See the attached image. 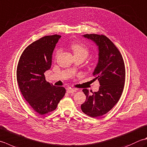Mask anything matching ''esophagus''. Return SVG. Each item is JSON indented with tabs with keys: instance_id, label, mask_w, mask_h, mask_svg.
<instances>
[{
	"instance_id": "obj_1",
	"label": "esophagus",
	"mask_w": 147,
	"mask_h": 147,
	"mask_svg": "<svg viewBox=\"0 0 147 147\" xmlns=\"http://www.w3.org/2000/svg\"><path fill=\"white\" fill-rule=\"evenodd\" d=\"M76 92V89H73V88H69L67 90V92L69 94H73Z\"/></svg>"
}]
</instances>
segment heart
<instances>
[{"label":"heart","instance_id":"obj_1","mask_svg":"<svg viewBox=\"0 0 147 147\" xmlns=\"http://www.w3.org/2000/svg\"><path fill=\"white\" fill-rule=\"evenodd\" d=\"M71 48L73 50L74 57H82L85 59L89 54V49L84 44L80 42H73L71 45ZM61 53V50L58 49L55 54V59H57Z\"/></svg>","mask_w":147,"mask_h":147}]
</instances>
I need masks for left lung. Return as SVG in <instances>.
<instances>
[{"label":"left lung","instance_id":"obj_1","mask_svg":"<svg viewBox=\"0 0 147 147\" xmlns=\"http://www.w3.org/2000/svg\"><path fill=\"white\" fill-rule=\"evenodd\" d=\"M99 48V60L93 75L99 82V91L90 94L87 89L83 92L86 100L81 105L85 114L98 117L107 113L119 101L124 87L125 69L123 57L110 39L105 35L85 34Z\"/></svg>","mask_w":147,"mask_h":147}]
</instances>
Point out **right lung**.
Returning a JSON list of instances; mask_svg holds the SVG:
<instances>
[{"label":"right lung","instance_id":"add662e5","mask_svg":"<svg viewBox=\"0 0 147 147\" xmlns=\"http://www.w3.org/2000/svg\"><path fill=\"white\" fill-rule=\"evenodd\" d=\"M61 36L42 37L26 48L19 59L16 79L22 94L40 115L54 111L65 94L62 87L47 82L45 73L51 65L52 53Z\"/></svg>","mask_w":147,"mask_h":147}]
</instances>
